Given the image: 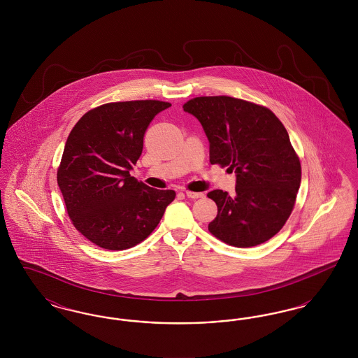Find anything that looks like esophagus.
<instances>
[{"label": "esophagus", "instance_id": "34e87169", "mask_svg": "<svg viewBox=\"0 0 358 358\" xmlns=\"http://www.w3.org/2000/svg\"><path fill=\"white\" fill-rule=\"evenodd\" d=\"M185 194H187V199H201V197H204V193H200V192L185 190Z\"/></svg>", "mask_w": 358, "mask_h": 358}]
</instances>
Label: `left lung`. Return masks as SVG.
<instances>
[{
	"label": "left lung",
	"instance_id": "obj_1",
	"mask_svg": "<svg viewBox=\"0 0 358 358\" xmlns=\"http://www.w3.org/2000/svg\"><path fill=\"white\" fill-rule=\"evenodd\" d=\"M209 141V161L235 171V194L208 193L217 205L209 232L247 248L276 235L291 215L301 185V162L273 111L231 96H200L184 104Z\"/></svg>",
	"mask_w": 358,
	"mask_h": 358
}]
</instances>
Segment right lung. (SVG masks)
Segmentation results:
<instances>
[{"instance_id": "add662e5", "label": "right lung", "mask_w": 358, "mask_h": 358, "mask_svg": "<svg viewBox=\"0 0 358 358\" xmlns=\"http://www.w3.org/2000/svg\"><path fill=\"white\" fill-rule=\"evenodd\" d=\"M171 103H107L79 120L69 133L57 185L69 219L104 250H127L148 238L176 197L130 176L154 117Z\"/></svg>"}]
</instances>
